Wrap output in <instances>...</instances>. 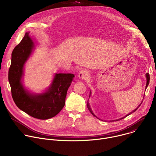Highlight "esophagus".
<instances>
[{
	"mask_svg": "<svg viewBox=\"0 0 156 156\" xmlns=\"http://www.w3.org/2000/svg\"><path fill=\"white\" fill-rule=\"evenodd\" d=\"M89 74V72L87 70H81L79 74H78V77L80 80H84L86 79V76L88 75Z\"/></svg>",
	"mask_w": 156,
	"mask_h": 156,
	"instance_id": "obj_1",
	"label": "esophagus"
}]
</instances>
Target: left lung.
Returning a JSON list of instances; mask_svg holds the SVG:
<instances>
[{
  "label": "left lung",
  "mask_w": 156,
  "mask_h": 156,
  "mask_svg": "<svg viewBox=\"0 0 156 156\" xmlns=\"http://www.w3.org/2000/svg\"><path fill=\"white\" fill-rule=\"evenodd\" d=\"M146 87H145V90H146V88H147V86H148V84H149V80H150V77H149V73H147L146 74ZM91 91H90V96H91ZM142 102H143V101H141V102L140 103V104L136 107V108H135L134 110H133L132 112H131L130 113H129V114H128L127 115H126L125 116H124L123 117H122V118H120V119H117V120H112V121H119V120H122V119H124V118H125V117H126L127 116H128V115H129L130 114H131L132 113H133V112H135V111L139 108V107L141 105V104H142ZM87 108H88V109H89V110L90 111V112L94 116V117H96L97 119H99L94 113H93V110H92V109H91V107H90V103H89V100L87 101ZM99 120H101V119H99Z\"/></svg>",
  "instance_id": "obj_1"
}]
</instances>
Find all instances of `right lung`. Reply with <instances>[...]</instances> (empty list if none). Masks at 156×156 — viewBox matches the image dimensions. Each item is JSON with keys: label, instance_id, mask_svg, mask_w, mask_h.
<instances>
[{"label": "right lung", "instance_id": "add662e5", "mask_svg": "<svg viewBox=\"0 0 156 156\" xmlns=\"http://www.w3.org/2000/svg\"><path fill=\"white\" fill-rule=\"evenodd\" d=\"M35 45L27 32L12 54L9 81L12 98L16 106L29 115L46 120L57 115L63 108L68 89L75 75L72 73H55L50 86L41 93L28 91L23 84L25 65Z\"/></svg>", "mask_w": 156, "mask_h": 156}]
</instances>
